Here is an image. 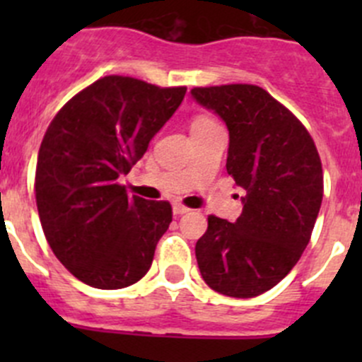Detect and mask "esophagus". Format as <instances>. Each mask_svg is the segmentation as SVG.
Instances as JSON below:
<instances>
[{
    "mask_svg": "<svg viewBox=\"0 0 362 362\" xmlns=\"http://www.w3.org/2000/svg\"><path fill=\"white\" fill-rule=\"evenodd\" d=\"M187 211H189V208L184 206L182 203H175L173 204V214L175 215H184V214H187Z\"/></svg>",
    "mask_w": 362,
    "mask_h": 362,
    "instance_id": "34e87169",
    "label": "esophagus"
}]
</instances>
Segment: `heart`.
<instances>
[{
    "label": "heart",
    "mask_w": 362,
    "mask_h": 362,
    "mask_svg": "<svg viewBox=\"0 0 362 362\" xmlns=\"http://www.w3.org/2000/svg\"><path fill=\"white\" fill-rule=\"evenodd\" d=\"M214 122V120L211 119H208V117H196L194 120H192V124H191V129L192 127H202V126H208V124H211Z\"/></svg>",
    "instance_id": "heart-1"
}]
</instances>
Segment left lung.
<instances>
[{"label": "left lung", "mask_w": 362, "mask_h": 362, "mask_svg": "<svg viewBox=\"0 0 362 362\" xmlns=\"http://www.w3.org/2000/svg\"><path fill=\"white\" fill-rule=\"evenodd\" d=\"M191 96L229 131L226 170L243 191L235 222L208 217L196 259L210 289L254 298L275 287L306 249L322 203L319 152L301 122L249 83L194 87Z\"/></svg>", "instance_id": "1"}]
</instances>
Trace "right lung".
I'll return each mask as SVG.
<instances>
[{"mask_svg": "<svg viewBox=\"0 0 362 362\" xmlns=\"http://www.w3.org/2000/svg\"><path fill=\"white\" fill-rule=\"evenodd\" d=\"M185 90L103 76L50 122L36 163V206L50 249L80 282L122 289L151 269L171 204L127 196L120 178L144 158Z\"/></svg>", "mask_w": 362, "mask_h": 362, "instance_id": "obj_1", "label": "right lung"}]
</instances>
